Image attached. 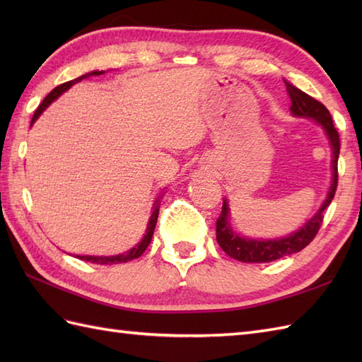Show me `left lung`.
I'll return each instance as SVG.
<instances>
[{
  "instance_id": "left-lung-1",
  "label": "left lung",
  "mask_w": 362,
  "mask_h": 362,
  "mask_svg": "<svg viewBox=\"0 0 362 362\" xmlns=\"http://www.w3.org/2000/svg\"><path fill=\"white\" fill-rule=\"evenodd\" d=\"M284 86H286L288 95L291 98L292 115L298 118H311L314 121H317L325 130L333 151L332 187H329L327 199L324 204H322L319 211L314 214L310 221H306V224L303 227H300L297 232L291 233L289 236L280 238V240H252V238H245L235 233L232 227H230V209L227 199H224V202H222V211L216 221V240L218 244L221 245V249L224 250L228 257H232L233 259L238 261H243V263H271V261H275L305 249L306 245L314 240V236L317 235L322 226V221H324V211L327 206L332 204L337 188V158H339L341 141L339 134H337V130L333 124L332 115H329L327 107L319 103L317 99L306 95L305 91L298 90L288 81H284Z\"/></svg>"
}]
</instances>
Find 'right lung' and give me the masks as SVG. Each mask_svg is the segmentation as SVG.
Segmentation results:
<instances>
[{"label": "right lung", "mask_w": 362, "mask_h": 362, "mask_svg": "<svg viewBox=\"0 0 362 362\" xmlns=\"http://www.w3.org/2000/svg\"><path fill=\"white\" fill-rule=\"evenodd\" d=\"M103 73H105V71H91V73H87V74L81 76V78H78V79L68 81V82L62 83V86H59V87L54 88V90L51 91V93L43 99V103L37 107L34 117H33V119H30V126H33L34 122H35V119H37L38 117H40V115L43 113V110L46 109V107H48L52 101H56V99H57L60 95H62L64 91H66L71 86H74V83L81 82L82 79L90 78V76H99V74H103ZM152 209H153V210H152V214H151L148 228H146V235L143 236V240H141L140 243H138L136 245H134L132 249L127 250L126 253H121V255H113V257H90V255H82V257H81V255H78V258H79V259H83V261H90V263H96V264H118V263H127V261H130V259H135V258H138V257H141L143 252H144L146 249H148V245H149V243H151V240H152L153 230H156L157 218H158V210H160V197L157 199L156 204H153Z\"/></svg>", "instance_id": "right-lung-1"}]
</instances>
